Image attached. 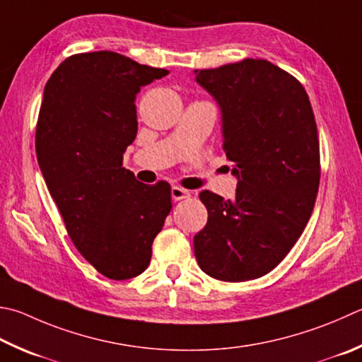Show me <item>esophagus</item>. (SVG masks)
Returning a JSON list of instances; mask_svg holds the SVG:
<instances>
[{
	"instance_id": "obj_1",
	"label": "esophagus",
	"mask_w": 362,
	"mask_h": 362,
	"mask_svg": "<svg viewBox=\"0 0 362 362\" xmlns=\"http://www.w3.org/2000/svg\"><path fill=\"white\" fill-rule=\"evenodd\" d=\"M170 198H173V201L187 199V198H189V192H188V189H185V188L173 187V188H170Z\"/></svg>"
}]
</instances>
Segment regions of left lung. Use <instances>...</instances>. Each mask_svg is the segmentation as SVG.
I'll return each instance as SVG.
<instances>
[{
	"mask_svg": "<svg viewBox=\"0 0 362 362\" xmlns=\"http://www.w3.org/2000/svg\"><path fill=\"white\" fill-rule=\"evenodd\" d=\"M221 114L223 148L238 179L235 198L199 193L209 220L194 235L210 277L247 281L285 258L304 231L320 185V142L299 81L267 60L194 69Z\"/></svg>",
	"mask_w": 362,
	"mask_h": 362,
	"instance_id": "obj_1",
	"label": "left lung"
}]
</instances>
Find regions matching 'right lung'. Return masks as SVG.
Instances as JSON below:
<instances>
[{"instance_id": "add662e5", "label": "right lung", "mask_w": 362, "mask_h": 362, "mask_svg": "<svg viewBox=\"0 0 362 362\" xmlns=\"http://www.w3.org/2000/svg\"><path fill=\"white\" fill-rule=\"evenodd\" d=\"M168 74L101 50L66 58L44 88L39 168L72 244L112 280L146 271L173 209L169 183L146 185L122 168L137 134L136 95Z\"/></svg>"}]
</instances>
